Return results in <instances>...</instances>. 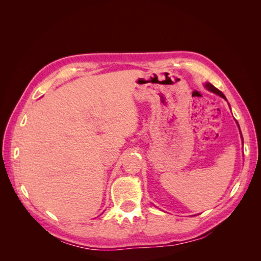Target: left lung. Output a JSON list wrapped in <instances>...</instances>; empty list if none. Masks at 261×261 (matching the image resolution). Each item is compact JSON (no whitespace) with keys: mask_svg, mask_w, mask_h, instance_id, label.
<instances>
[{"mask_svg":"<svg viewBox=\"0 0 261 261\" xmlns=\"http://www.w3.org/2000/svg\"><path fill=\"white\" fill-rule=\"evenodd\" d=\"M206 88H207L209 91H211V92H215V93H217V94H218V96L222 97L223 99H225V100H226V98H225L224 94H223L222 92H221L218 88H216V87L213 86V85H211V84H206Z\"/></svg>","mask_w":261,"mask_h":261,"instance_id":"1","label":"left lung"}]
</instances>
